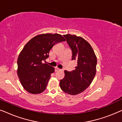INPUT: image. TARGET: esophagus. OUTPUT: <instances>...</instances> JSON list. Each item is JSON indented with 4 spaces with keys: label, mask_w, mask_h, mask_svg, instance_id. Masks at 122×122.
Here are the masks:
<instances>
[{
    "label": "esophagus",
    "mask_w": 122,
    "mask_h": 122,
    "mask_svg": "<svg viewBox=\"0 0 122 122\" xmlns=\"http://www.w3.org/2000/svg\"><path fill=\"white\" fill-rule=\"evenodd\" d=\"M55 70H56V71H63V69H59V68H56V69H55Z\"/></svg>",
    "instance_id": "34e87169"
}]
</instances>
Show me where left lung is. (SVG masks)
Returning a JSON list of instances; mask_svg holds the SVG:
<instances>
[{
    "instance_id": "8db88e82",
    "label": "left lung",
    "mask_w": 122,
    "mask_h": 122,
    "mask_svg": "<svg viewBox=\"0 0 122 122\" xmlns=\"http://www.w3.org/2000/svg\"><path fill=\"white\" fill-rule=\"evenodd\" d=\"M72 52L71 59L77 61L76 69L64 71L65 76L60 81L64 92L76 95L85 91L92 82L96 73L97 59L89 43L81 36L64 35Z\"/></svg>"
}]
</instances>
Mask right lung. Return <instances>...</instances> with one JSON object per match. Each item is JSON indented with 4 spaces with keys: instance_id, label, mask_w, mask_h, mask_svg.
Wrapping results in <instances>:
<instances>
[{
    "instance_id": "1",
    "label": "right lung",
    "mask_w": 122,
    "mask_h": 122,
    "mask_svg": "<svg viewBox=\"0 0 122 122\" xmlns=\"http://www.w3.org/2000/svg\"><path fill=\"white\" fill-rule=\"evenodd\" d=\"M58 34H43L28 41L18 58L17 74L23 88L31 94H39L46 89L54 68L43 63L56 43L65 41Z\"/></svg>"
}]
</instances>
